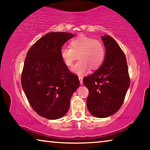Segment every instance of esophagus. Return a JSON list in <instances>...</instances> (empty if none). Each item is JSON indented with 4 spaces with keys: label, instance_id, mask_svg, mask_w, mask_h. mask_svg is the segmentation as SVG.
<instances>
[{
    "label": "esophagus",
    "instance_id": "1",
    "mask_svg": "<svg viewBox=\"0 0 150 150\" xmlns=\"http://www.w3.org/2000/svg\"><path fill=\"white\" fill-rule=\"evenodd\" d=\"M79 81H80V83H81V85H83V76H79Z\"/></svg>",
    "mask_w": 150,
    "mask_h": 150
}]
</instances>
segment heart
<instances>
[{
  "label": "heart",
  "instance_id": "obj_1",
  "mask_svg": "<svg viewBox=\"0 0 150 150\" xmlns=\"http://www.w3.org/2000/svg\"><path fill=\"white\" fill-rule=\"evenodd\" d=\"M60 55L63 62L71 67L78 58L79 61L74 65L71 71L77 75H83L89 69H97L105 58V50L100 41L86 35H80L70 42V47L63 46Z\"/></svg>",
  "mask_w": 150,
  "mask_h": 150
}]
</instances>
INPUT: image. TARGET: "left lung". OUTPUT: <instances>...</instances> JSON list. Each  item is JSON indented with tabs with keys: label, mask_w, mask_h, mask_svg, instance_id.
Here are the masks:
<instances>
[{
	"label": "left lung",
	"mask_w": 150,
	"mask_h": 150,
	"mask_svg": "<svg viewBox=\"0 0 150 150\" xmlns=\"http://www.w3.org/2000/svg\"><path fill=\"white\" fill-rule=\"evenodd\" d=\"M105 58L101 66L83 79L89 89L87 106L90 113L98 118L109 117L118 111L130 86V78L124 53L111 37L102 36Z\"/></svg>",
	"instance_id": "obj_1"
}]
</instances>
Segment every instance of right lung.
<instances>
[{
    "mask_svg": "<svg viewBox=\"0 0 150 150\" xmlns=\"http://www.w3.org/2000/svg\"><path fill=\"white\" fill-rule=\"evenodd\" d=\"M74 35L50 32L37 41L26 54L22 89L35 111L48 120L67 113L71 96L80 85L79 78L69 71L60 55L63 45Z\"/></svg>",
    "mask_w": 150,
    "mask_h": 150,
    "instance_id": "obj_1",
    "label": "right lung"
}]
</instances>
